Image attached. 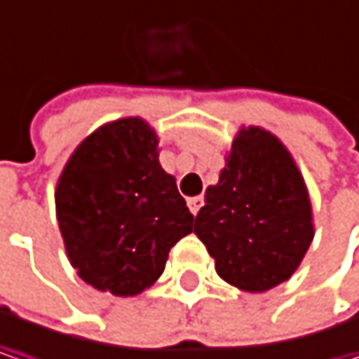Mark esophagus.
<instances>
[{"label":"esophagus","mask_w":359,"mask_h":359,"mask_svg":"<svg viewBox=\"0 0 359 359\" xmlns=\"http://www.w3.org/2000/svg\"><path fill=\"white\" fill-rule=\"evenodd\" d=\"M201 203H203V199H201V197H191V199L187 201V205H189V210H191L193 215H197L199 208H201Z\"/></svg>","instance_id":"esophagus-1"}]
</instances>
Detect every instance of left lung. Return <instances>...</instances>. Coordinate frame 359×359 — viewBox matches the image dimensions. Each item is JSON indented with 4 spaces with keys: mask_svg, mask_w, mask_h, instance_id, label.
Listing matches in <instances>:
<instances>
[{
    "mask_svg": "<svg viewBox=\"0 0 359 359\" xmlns=\"http://www.w3.org/2000/svg\"><path fill=\"white\" fill-rule=\"evenodd\" d=\"M193 232L217 276L243 292H267L296 273L314 238V215L306 180L277 135L257 125L236 131Z\"/></svg>",
    "mask_w": 359,
    "mask_h": 359,
    "instance_id": "8db88e82",
    "label": "left lung"
}]
</instances>
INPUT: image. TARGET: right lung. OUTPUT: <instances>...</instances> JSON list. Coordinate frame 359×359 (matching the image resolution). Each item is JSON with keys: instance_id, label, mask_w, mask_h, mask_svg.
I'll return each mask as SVG.
<instances>
[{"instance_id": "add662e5", "label": "right lung", "mask_w": 359, "mask_h": 359, "mask_svg": "<svg viewBox=\"0 0 359 359\" xmlns=\"http://www.w3.org/2000/svg\"><path fill=\"white\" fill-rule=\"evenodd\" d=\"M158 144L146 118L123 116L82 140L59 175L55 212L67 259L100 292H146L164 273L170 248L193 232Z\"/></svg>"}]
</instances>
